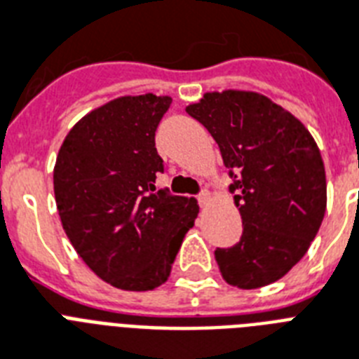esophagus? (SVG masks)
Segmentation results:
<instances>
[{
  "label": "esophagus",
  "instance_id": "obj_1",
  "mask_svg": "<svg viewBox=\"0 0 359 359\" xmlns=\"http://www.w3.org/2000/svg\"><path fill=\"white\" fill-rule=\"evenodd\" d=\"M197 199H199V205H201L203 208L208 207V205H210V201H212V197H210V191H208V190L201 191V194H199V197H197Z\"/></svg>",
  "mask_w": 359,
  "mask_h": 359
}]
</instances>
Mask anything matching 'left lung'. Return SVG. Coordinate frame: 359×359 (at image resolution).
<instances>
[{"label":"left lung","instance_id":"obj_1","mask_svg":"<svg viewBox=\"0 0 359 359\" xmlns=\"http://www.w3.org/2000/svg\"><path fill=\"white\" fill-rule=\"evenodd\" d=\"M186 111L210 132L225 168L242 238L216 250L222 278L238 289L278 281L306 255L326 212V171L317 141L298 117L255 91L205 93Z\"/></svg>","mask_w":359,"mask_h":359}]
</instances>
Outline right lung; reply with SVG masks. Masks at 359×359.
Here are the masks:
<instances>
[{
  "mask_svg": "<svg viewBox=\"0 0 359 359\" xmlns=\"http://www.w3.org/2000/svg\"><path fill=\"white\" fill-rule=\"evenodd\" d=\"M171 97L126 95L70 128L53 168V194L76 253L111 287L152 290L165 283L186 233L194 197L156 190L163 171L154 132Z\"/></svg>",
  "mask_w": 359,
  "mask_h": 359,
  "instance_id": "right-lung-1",
  "label": "right lung"
}]
</instances>
